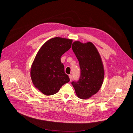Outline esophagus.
Here are the masks:
<instances>
[{
	"label": "esophagus",
	"mask_w": 133,
	"mask_h": 133,
	"mask_svg": "<svg viewBox=\"0 0 133 133\" xmlns=\"http://www.w3.org/2000/svg\"><path fill=\"white\" fill-rule=\"evenodd\" d=\"M69 78H70V81H71L72 79V76L71 75V74H70V75H69Z\"/></svg>",
	"instance_id": "esophagus-1"
}]
</instances>
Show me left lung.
Segmentation results:
<instances>
[{
	"label": "left lung",
	"instance_id": "obj_1",
	"mask_svg": "<svg viewBox=\"0 0 133 133\" xmlns=\"http://www.w3.org/2000/svg\"><path fill=\"white\" fill-rule=\"evenodd\" d=\"M72 49L77 58L81 69L80 77L73 81L78 97L87 99L99 91L102 85L104 71L101 57L91 42L82 43L75 41Z\"/></svg>",
	"mask_w": 133,
	"mask_h": 133
}]
</instances>
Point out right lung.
<instances>
[{"mask_svg":"<svg viewBox=\"0 0 133 133\" xmlns=\"http://www.w3.org/2000/svg\"><path fill=\"white\" fill-rule=\"evenodd\" d=\"M72 40L55 37L46 41L38 51L31 69L34 86L43 94L52 95L70 79L64 71L61 57L71 48Z\"/></svg>","mask_w":133,"mask_h":133,"instance_id":"right-lung-1","label":"right lung"}]
</instances>
